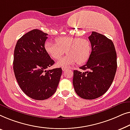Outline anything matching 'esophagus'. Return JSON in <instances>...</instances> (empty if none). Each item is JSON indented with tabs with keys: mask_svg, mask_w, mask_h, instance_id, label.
<instances>
[{
	"mask_svg": "<svg viewBox=\"0 0 130 130\" xmlns=\"http://www.w3.org/2000/svg\"><path fill=\"white\" fill-rule=\"evenodd\" d=\"M67 69V67H62V69L63 71H65Z\"/></svg>",
	"mask_w": 130,
	"mask_h": 130,
	"instance_id": "obj_1",
	"label": "esophagus"
}]
</instances>
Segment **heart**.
<instances>
[{
	"label": "heart",
	"mask_w": 130,
	"mask_h": 130,
	"mask_svg": "<svg viewBox=\"0 0 130 130\" xmlns=\"http://www.w3.org/2000/svg\"><path fill=\"white\" fill-rule=\"evenodd\" d=\"M56 43L47 41L44 45L45 50L51 57L58 59L67 53L64 58L59 59L56 65L59 67H68L87 62L91 53V43L88 39L84 38L63 36L55 39Z\"/></svg>",
	"instance_id": "1"
}]
</instances>
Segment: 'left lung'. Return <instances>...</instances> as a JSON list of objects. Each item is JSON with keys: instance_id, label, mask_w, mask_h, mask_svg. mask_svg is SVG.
Returning <instances> with one entry per match:
<instances>
[{"instance_id": "8db88e82", "label": "left lung", "mask_w": 130, "mask_h": 130, "mask_svg": "<svg viewBox=\"0 0 130 130\" xmlns=\"http://www.w3.org/2000/svg\"><path fill=\"white\" fill-rule=\"evenodd\" d=\"M91 43L88 61L74 71L73 85L78 96L85 100L97 98L107 92L116 75L117 53L112 41L103 35L92 32L88 37Z\"/></svg>"}]
</instances>
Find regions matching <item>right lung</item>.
<instances>
[{"mask_svg":"<svg viewBox=\"0 0 130 130\" xmlns=\"http://www.w3.org/2000/svg\"><path fill=\"white\" fill-rule=\"evenodd\" d=\"M47 34L39 29L26 33L18 40L14 51L13 71L23 92L36 100L51 97L59 83L61 68L46 70L55 62L45 50Z\"/></svg>","mask_w":130,"mask_h":130,"instance_id":"right-lung-1","label":"right lung"}]
</instances>
